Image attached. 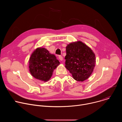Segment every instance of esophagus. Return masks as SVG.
<instances>
[{
    "label": "esophagus",
    "instance_id": "34e87169",
    "mask_svg": "<svg viewBox=\"0 0 122 122\" xmlns=\"http://www.w3.org/2000/svg\"><path fill=\"white\" fill-rule=\"evenodd\" d=\"M59 59L61 61H63V57H62V56H59Z\"/></svg>",
    "mask_w": 122,
    "mask_h": 122
}]
</instances>
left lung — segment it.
<instances>
[{
	"label": "left lung",
	"instance_id": "1",
	"mask_svg": "<svg viewBox=\"0 0 122 122\" xmlns=\"http://www.w3.org/2000/svg\"><path fill=\"white\" fill-rule=\"evenodd\" d=\"M65 67L74 79L83 81L93 71L96 63L95 55L92 50L81 41L68 44L66 47Z\"/></svg>",
	"mask_w": 122,
	"mask_h": 122
}]
</instances>
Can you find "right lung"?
Segmentation results:
<instances>
[{
	"mask_svg": "<svg viewBox=\"0 0 122 122\" xmlns=\"http://www.w3.org/2000/svg\"><path fill=\"white\" fill-rule=\"evenodd\" d=\"M29 63L31 75L37 79L46 81L51 78L54 70L60 62L47 49L38 48L31 55Z\"/></svg>",
	"mask_w": 122,
	"mask_h": 122,
	"instance_id": "obj_1",
	"label": "right lung"
}]
</instances>
